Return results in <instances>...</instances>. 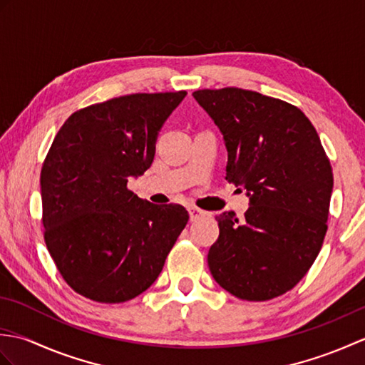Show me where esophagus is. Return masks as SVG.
<instances>
[{"label":"esophagus","mask_w":365,"mask_h":365,"mask_svg":"<svg viewBox=\"0 0 365 365\" xmlns=\"http://www.w3.org/2000/svg\"><path fill=\"white\" fill-rule=\"evenodd\" d=\"M188 213H190V220H191V221L202 220L204 216H207V215H208L207 212L200 210V208H197V207H190V208H188Z\"/></svg>","instance_id":"34e87169"}]
</instances>
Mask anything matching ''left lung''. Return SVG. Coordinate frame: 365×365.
I'll return each instance as SVG.
<instances>
[{
    "mask_svg": "<svg viewBox=\"0 0 365 365\" xmlns=\"http://www.w3.org/2000/svg\"><path fill=\"white\" fill-rule=\"evenodd\" d=\"M227 149L226 180L246 190L245 220L216 216L220 237L208 268L224 290L267 301L292 290L319 255L328 230L332 169L299 108L259 92H192Z\"/></svg>",
    "mask_w": 365,
    "mask_h": 365,
    "instance_id": "1",
    "label": "left lung"
}]
</instances>
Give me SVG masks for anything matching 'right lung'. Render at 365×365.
I'll use <instances>...</instances> for the list:
<instances>
[{
  "label": "right lung",
  "mask_w": 365,
  "mask_h": 365,
  "mask_svg": "<svg viewBox=\"0 0 365 365\" xmlns=\"http://www.w3.org/2000/svg\"><path fill=\"white\" fill-rule=\"evenodd\" d=\"M185 91L131 94L73 113L41 173L43 238L61 276L97 302L133 299L157 281L188 222L127 188L150 168L163 123Z\"/></svg>",
  "instance_id": "add662e5"
}]
</instances>
